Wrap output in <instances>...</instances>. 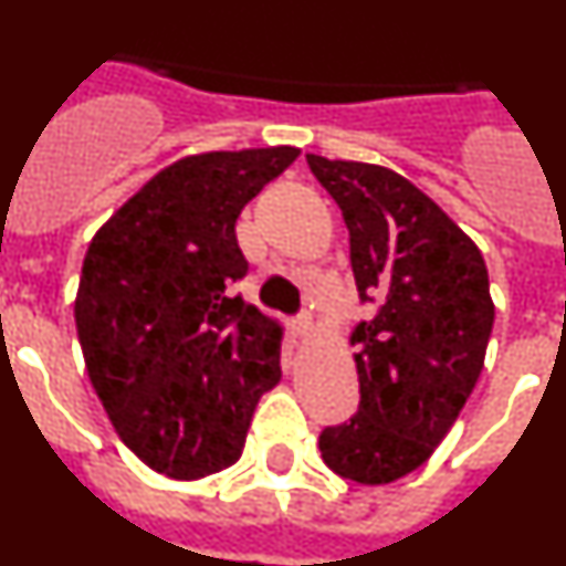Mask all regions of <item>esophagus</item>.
Instances as JSON below:
<instances>
[{"label":"esophagus","mask_w":566,"mask_h":566,"mask_svg":"<svg viewBox=\"0 0 566 566\" xmlns=\"http://www.w3.org/2000/svg\"><path fill=\"white\" fill-rule=\"evenodd\" d=\"M308 332H312V317H308V314H300V317L292 319V334H294V337L303 339Z\"/></svg>","instance_id":"esophagus-1"}]
</instances>
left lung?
Listing matches in <instances>:
<instances>
[{"label":"left lung","instance_id":"1","mask_svg":"<svg viewBox=\"0 0 566 566\" xmlns=\"http://www.w3.org/2000/svg\"><path fill=\"white\" fill-rule=\"evenodd\" d=\"M306 161L343 209L359 300L377 303L352 332L359 408L319 433V453L352 482H397L431 459L476 388L496 314L488 266L476 243L394 169Z\"/></svg>","mask_w":566,"mask_h":566}]
</instances>
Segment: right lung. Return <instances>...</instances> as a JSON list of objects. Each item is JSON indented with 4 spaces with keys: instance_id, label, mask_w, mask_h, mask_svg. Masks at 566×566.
Masks as SVG:
<instances>
[{
    "instance_id": "add662e5",
    "label": "right lung",
    "mask_w": 566,
    "mask_h": 566,
    "mask_svg": "<svg viewBox=\"0 0 566 566\" xmlns=\"http://www.w3.org/2000/svg\"><path fill=\"white\" fill-rule=\"evenodd\" d=\"M297 155H189L90 240L76 294L90 382L122 442L164 476L238 462L254 405L280 382L283 328L232 294L249 272L234 223Z\"/></svg>"
}]
</instances>
